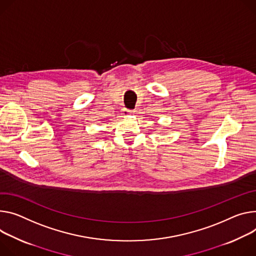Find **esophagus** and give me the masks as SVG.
<instances>
[{
	"instance_id": "obj_1",
	"label": "esophagus",
	"mask_w": 256,
	"mask_h": 256,
	"mask_svg": "<svg viewBox=\"0 0 256 256\" xmlns=\"http://www.w3.org/2000/svg\"><path fill=\"white\" fill-rule=\"evenodd\" d=\"M132 112V110L126 109V108H124V109H122V114H124V115H126H126H130Z\"/></svg>"
}]
</instances>
